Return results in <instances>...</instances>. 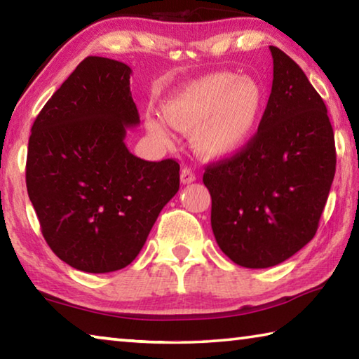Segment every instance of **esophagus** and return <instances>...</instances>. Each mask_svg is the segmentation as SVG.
Listing matches in <instances>:
<instances>
[{"mask_svg":"<svg viewBox=\"0 0 359 359\" xmlns=\"http://www.w3.org/2000/svg\"><path fill=\"white\" fill-rule=\"evenodd\" d=\"M196 180V175H194V172L191 171V169L188 168H184L180 171V182L182 184H191V182Z\"/></svg>","mask_w":359,"mask_h":359,"instance_id":"1","label":"esophagus"}]
</instances>
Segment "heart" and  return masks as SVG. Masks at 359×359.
I'll return each mask as SVG.
<instances>
[{"mask_svg": "<svg viewBox=\"0 0 359 359\" xmlns=\"http://www.w3.org/2000/svg\"><path fill=\"white\" fill-rule=\"evenodd\" d=\"M264 107L263 87L252 77L218 71L184 85L169 96L163 115L172 128L193 133V147L204 160H223L241 151L258 128ZM147 128L161 141L168 131L160 120Z\"/></svg>", "mask_w": 359, "mask_h": 359, "instance_id": "b5f03b06", "label": "heart"}]
</instances>
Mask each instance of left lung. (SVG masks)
I'll list each match as a JSON object with an SVG mask.
<instances>
[{
    "label": "left lung",
    "instance_id": "left-lung-1",
    "mask_svg": "<svg viewBox=\"0 0 359 359\" xmlns=\"http://www.w3.org/2000/svg\"><path fill=\"white\" fill-rule=\"evenodd\" d=\"M269 48L274 79L257 135L203 177L218 247L250 269L280 264L313 239L336 174L323 100L287 53Z\"/></svg>",
    "mask_w": 359,
    "mask_h": 359
}]
</instances>
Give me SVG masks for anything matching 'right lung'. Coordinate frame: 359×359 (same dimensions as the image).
<instances>
[{
  "label": "right lung",
  "instance_id": "obj_1",
  "mask_svg": "<svg viewBox=\"0 0 359 359\" xmlns=\"http://www.w3.org/2000/svg\"><path fill=\"white\" fill-rule=\"evenodd\" d=\"M131 68L87 57L36 117L27 190L41 231L74 269H123L144 247L161 209L179 191L174 160L145 161L125 145L139 125Z\"/></svg>",
  "mask_w": 359,
  "mask_h": 359
}]
</instances>
